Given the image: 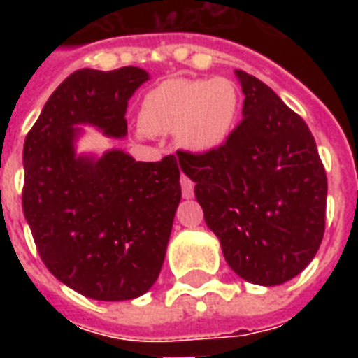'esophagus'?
<instances>
[{"label":"esophagus","mask_w":358,"mask_h":358,"mask_svg":"<svg viewBox=\"0 0 358 358\" xmlns=\"http://www.w3.org/2000/svg\"><path fill=\"white\" fill-rule=\"evenodd\" d=\"M182 193H184L185 199H191L193 196V189H195V185H193V182H191L187 176H182Z\"/></svg>","instance_id":"1"}]
</instances>
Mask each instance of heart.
I'll use <instances>...</instances> for the list:
<instances>
[{
	"instance_id": "heart-1",
	"label": "heart",
	"mask_w": 358,
	"mask_h": 358,
	"mask_svg": "<svg viewBox=\"0 0 358 358\" xmlns=\"http://www.w3.org/2000/svg\"><path fill=\"white\" fill-rule=\"evenodd\" d=\"M241 96L227 78H173L146 92L139 124L146 134H174L176 143L193 154L223 146L238 122Z\"/></svg>"
}]
</instances>
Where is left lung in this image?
Returning <instances> with one entry per match:
<instances>
[{"mask_svg": "<svg viewBox=\"0 0 358 358\" xmlns=\"http://www.w3.org/2000/svg\"><path fill=\"white\" fill-rule=\"evenodd\" d=\"M243 119L223 146L180 152L208 229L247 282L277 286L299 275L325 232L327 174L310 129L273 89L236 70Z\"/></svg>", "mask_w": 358, "mask_h": 358, "instance_id": "1", "label": "left lung"}]
</instances>
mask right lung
<instances>
[{
	"mask_svg": "<svg viewBox=\"0 0 358 358\" xmlns=\"http://www.w3.org/2000/svg\"><path fill=\"white\" fill-rule=\"evenodd\" d=\"M146 80L137 66L76 70L25 137L22 206L36 250L53 277L91 299H135L152 288L182 199L174 156H76L78 124L128 134V100Z\"/></svg>",
	"mask_w": 358,
	"mask_h": 358,
	"instance_id": "obj_1",
	"label": "right lung"
}]
</instances>
